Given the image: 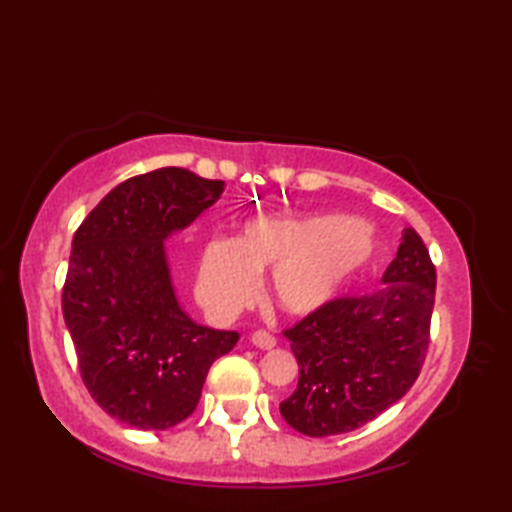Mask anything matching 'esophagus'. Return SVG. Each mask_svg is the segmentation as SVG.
<instances>
[{
  "instance_id": "34e87169",
  "label": "esophagus",
  "mask_w": 512,
  "mask_h": 512,
  "mask_svg": "<svg viewBox=\"0 0 512 512\" xmlns=\"http://www.w3.org/2000/svg\"><path fill=\"white\" fill-rule=\"evenodd\" d=\"M250 343L257 345V347H262V350H273V347H275V336L264 332V330H257V332L250 334Z\"/></svg>"
}]
</instances>
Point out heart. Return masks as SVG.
<instances>
[{
	"label": "heart",
	"instance_id": "b5f03b06",
	"mask_svg": "<svg viewBox=\"0 0 512 512\" xmlns=\"http://www.w3.org/2000/svg\"><path fill=\"white\" fill-rule=\"evenodd\" d=\"M372 224L347 215L255 217L235 239L206 242L198 262V295L228 319L257 295V275L270 270L268 290L290 317H310L378 255Z\"/></svg>",
	"mask_w": 512,
	"mask_h": 512
}]
</instances>
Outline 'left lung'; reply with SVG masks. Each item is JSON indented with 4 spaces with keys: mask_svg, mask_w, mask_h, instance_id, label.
<instances>
[{
    "mask_svg": "<svg viewBox=\"0 0 512 512\" xmlns=\"http://www.w3.org/2000/svg\"><path fill=\"white\" fill-rule=\"evenodd\" d=\"M433 299L429 250L405 228L378 290L334 299L286 332L299 383L281 400L284 420L303 436H339L398 402L424 363Z\"/></svg>",
    "mask_w": 512,
    "mask_h": 512,
    "instance_id": "obj_1",
    "label": "left lung"
}]
</instances>
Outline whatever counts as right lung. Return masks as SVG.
Wrapping results in <instances>:
<instances>
[{
	"label": "right lung",
	"mask_w": 512,
	"mask_h": 512,
	"mask_svg": "<svg viewBox=\"0 0 512 512\" xmlns=\"http://www.w3.org/2000/svg\"><path fill=\"white\" fill-rule=\"evenodd\" d=\"M224 187L162 167L118 184L74 233L63 319L85 387L129 427L162 431L189 418L209 367L239 339L184 312L165 248Z\"/></svg>",
	"instance_id": "1"
}]
</instances>
